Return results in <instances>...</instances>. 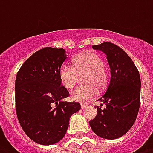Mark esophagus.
Returning a JSON list of instances; mask_svg holds the SVG:
<instances>
[{
  "label": "esophagus",
  "mask_w": 153,
  "mask_h": 153,
  "mask_svg": "<svg viewBox=\"0 0 153 153\" xmlns=\"http://www.w3.org/2000/svg\"><path fill=\"white\" fill-rule=\"evenodd\" d=\"M87 106H88V105L86 104V103H81L82 109H85V108H86Z\"/></svg>",
  "instance_id": "1"
}]
</instances>
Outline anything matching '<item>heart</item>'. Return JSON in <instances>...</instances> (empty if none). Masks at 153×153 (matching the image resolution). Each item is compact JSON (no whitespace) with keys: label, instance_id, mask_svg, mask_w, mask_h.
I'll return each mask as SVG.
<instances>
[{"label":"heart","instance_id":"b5f03b06","mask_svg":"<svg viewBox=\"0 0 153 153\" xmlns=\"http://www.w3.org/2000/svg\"><path fill=\"white\" fill-rule=\"evenodd\" d=\"M73 67L63 64L59 69L61 83L67 90H71L79 80L82 78L85 86L77 87L71 92V98L74 101L84 102L95 95L97 89L105 88L109 82V74L104 67V61L94 52H85L75 56L72 60Z\"/></svg>","mask_w":153,"mask_h":153}]
</instances>
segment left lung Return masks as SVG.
<instances>
[{"mask_svg":"<svg viewBox=\"0 0 153 153\" xmlns=\"http://www.w3.org/2000/svg\"><path fill=\"white\" fill-rule=\"evenodd\" d=\"M92 48L106 55L111 78L106 92L98 99L105 105L96 106L97 115L89 123L96 135L114 140L125 135L136 121L140 108V74L131 58L116 44L105 42Z\"/></svg>","mask_w":153,"mask_h":153,"instance_id":"obj_1","label":"left lung"}]
</instances>
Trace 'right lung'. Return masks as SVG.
<instances>
[{
  "instance_id": "obj_1",
  "label": "right lung",
  "mask_w": 153,
  "mask_h": 153,
  "mask_svg": "<svg viewBox=\"0 0 153 153\" xmlns=\"http://www.w3.org/2000/svg\"><path fill=\"white\" fill-rule=\"evenodd\" d=\"M67 59L62 48L47 47L35 52L18 71L15 82L18 121L28 137L50 145L62 140L80 103L62 102L69 92L61 86L59 69Z\"/></svg>"
}]
</instances>
